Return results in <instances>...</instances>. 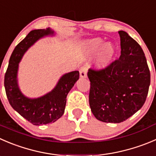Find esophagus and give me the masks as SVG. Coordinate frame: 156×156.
Masks as SVG:
<instances>
[{"instance_id":"obj_1","label":"esophagus","mask_w":156,"mask_h":156,"mask_svg":"<svg viewBox=\"0 0 156 156\" xmlns=\"http://www.w3.org/2000/svg\"><path fill=\"white\" fill-rule=\"evenodd\" d=\"M87 69L86 66H82V67L80 68V77H81V78H86V76H87Z\"/></svg>"}]
</instances>
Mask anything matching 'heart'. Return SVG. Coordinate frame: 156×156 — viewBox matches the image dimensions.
Listing matches in <instances>:
<instances>
[{
	"label": "heart",
	"instance_id": "1",
	"mask_svg": "<svg viewBox=\"0 0 156 156\" xmlns=\"http://www.w3.org/2000/svg\"><path fill=\"white\" fill-rule=\"evenodd\" d=\"M86 47L90 54L99 51L97 58V65L100 68H104L111 62L115 54V48L110 43H104L101 38H94L87 41Z\"/></svg>",
	"mask_w": 156,
	"mask_h": 156
}]
</instances>
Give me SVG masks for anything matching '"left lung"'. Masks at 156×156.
I'll list each match as a JSON object with an SVG mask.
<instances>
[{
	"instance_id": "left-lung-1",
	"label": "left lung",
	"mask_w": 156,
	"mask_h": 156,
	"mask_svg": "<svg viewBox=\"0 0 156 156\" xmlns=\"http://www.w3.org/2000/svg\"><path fill=\"white\" fill-rule=\"evenodd\" d=\"M121 55L104 69L90 68L89 104L104 123H121L136 113L146 100L150 72L143 49L124 31H119Z\"/></svg>"
}]
</instances>
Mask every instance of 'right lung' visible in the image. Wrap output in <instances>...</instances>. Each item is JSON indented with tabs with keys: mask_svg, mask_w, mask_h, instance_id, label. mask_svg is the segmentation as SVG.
Wrapping results in <instances>:
<instances>
[{
	"mask_svg": "<svg viewBox=\"0 0 156 156\" xmlns=\"http://www.w3.org/2000/svg\"><path fill=\"white\" fill-rule=\"evenodd\" d=\"M51 34H53V31L49 28L30 32L12 52L4 75L6 94L11 107L26 120L36 126L54 123L62 116L67 94L79 78L78 71L66 74L60 78L56 87L52 91L36 99H30L20 92L17 85L16 75L21 58L36 40Z\"/></svg>",
	"mask_w": 156,
	"mask_h": 156,
	"instance_id": "right-lung-1",
	"label": "right lung"
}]
</instances>
